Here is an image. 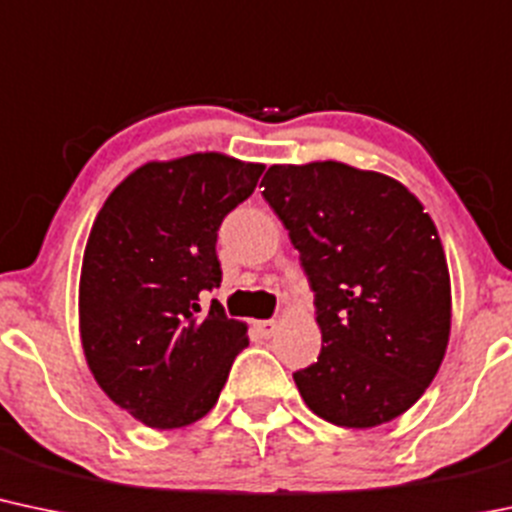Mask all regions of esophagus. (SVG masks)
Returning <instances> with one entry per match:
<instances>
[{
	"instance_id": "34e87169",
	"label": "esophagus",
	"mask_w": 512,
	"mask_h": 512,
	"mask_svg": "<svg viewBox=\"0 0 512 512\" xmlns=\"http://www.w3.org/2000/svg\"><path fill=\"white\" fill-rule=\"evenodd\" d=\"M255 328L260 330L262 338H272V335L279 330V323H277V320H257Z\"/></svg>"
}]
</instances>
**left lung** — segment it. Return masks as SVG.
Segmentation results:
<instances>
[{
  "mask_svg": "<svg viewBox=\"0 0 512 512\" xmlns=\"http://www.w3.org/2000/svg\"><path fill=\"white\" fill-rule=\"evenodd\" d=\"M260 187L316 296L323 347L294 372L301 398L340 428L398 418L449 342L452 289L435 223L401 182L345 162L272 165Z\"/></svg>",
  "mask_w": 512,
  "mask_h": 512,
  "instance_id": "obj_1",
  "label": "left lung"
}]
</instances>
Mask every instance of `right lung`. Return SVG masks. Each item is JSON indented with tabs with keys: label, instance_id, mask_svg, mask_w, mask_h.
<instances>
[{
	"label": "right lung",
	"instance_id": "right-lung-1",
	"mask_svg": "<svg viewBox=\"0 0 512 512\" xmlns=\"http://www.w3.org/2000/svg\"><path fill=\"white\" fill-rule=\"evenodd\" d=\"M265 165L221 153L145 162L97 213L80 277V335L101 391L148 428L192 425L216 406L247 325L199 294L221 284L223 218Z\"/></svg>",
	"mask_w": 512,
	"mask_h": 512
}]
</instances>
